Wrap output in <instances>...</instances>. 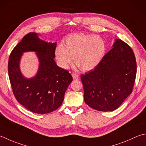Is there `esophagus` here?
<instances>
[{
  "mask_svg": "<svg viewBox=\"0 0 146 146\" xmlns=\"http://www.w3.org/2000/svg\"><path fill=\"white\" fill-rule=\"evenodd\" d=\"M72 76H73V79L76 80V79L78 78V74H76V73H72Z\"/></svg>",
  "mask_w": 146,
  "mask_h": 146,
  "instance_id": "34e87169",
  "label": "esophagus"
}]
</instances>
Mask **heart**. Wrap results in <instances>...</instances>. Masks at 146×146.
Listing matches in <instances>:
<instances>
[{
  "label": "heart",
  "mask_w": 146,
  "mask_h": 146,
  "mask_svg": "<svg viewBox=\"0 0 146 146\" xmlns=\"http://www.w3.org/2000/svg\"><path fill=\"white\" fill-rule=\"evenodd\" d=\"M106 50V44L100 36L74 33L68 36L64 45H59L55 56L60 66L68 69L72 63L80 69L87 71L94 69L101 61Z\"/></svg>",
  "instance_id": "b5f03b06"
}]
</instances>
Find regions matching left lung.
<instances>
[{
	"label": "left lung",
	"instance_id": "1",
	"mask_svg": "<svg viewBox=\"0 0 146 146\" xmlns=\"http://www.w3.org/2000/svg\"><path fill=\"white\" fill-rule=\"evenodd\" d=\"M136 73L132 48L116 39L100 63L80 76L85 103L100 111L116 110L132 92Z\"/></svg>",
	"mask_w": 146,
	"mask_h": 146
}]
</instances>
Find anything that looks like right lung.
<instances>
[{
    "mask_svg": "<svg viewBox=\"0 0 146 146\" xmlns=\"http://www.w3.org/2000/svg\"><path fill=\"white\" fill-rule=\"evenodd\" d=\"M56 42L40 40L36 33H29L13 48L8 62V73L13 92L19 104L31 112L47 114L61 106L68 87L73 80L69 71L56 64ZM36 52L39 60L36 75L22 76L19 68L23 52Z\"/></svg>",
    "mask_w": 146,
    "mask_h": 146,
    "instance_id": "add662e5",
    "label": "right lung"
}]
</instances>
